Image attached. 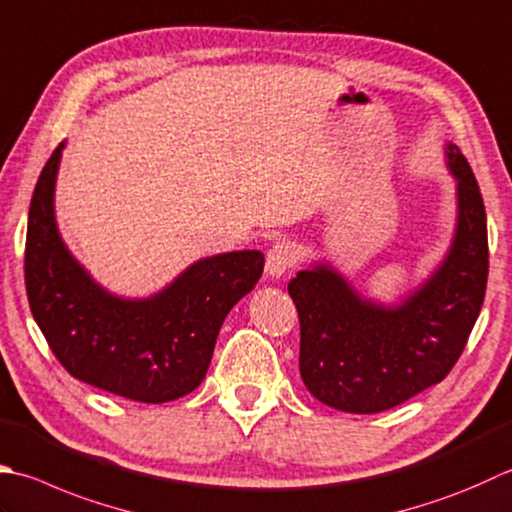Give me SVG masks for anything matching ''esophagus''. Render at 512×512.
<instances>
[{
    "label": "esophagus",
    "mask_w": 512,
    "mask_h": 512,
    "mask_svg": "<svg viewBox=\"0 0 512 512\" xmlns=\"http://www.w3.org/2000/svg\"><path fill=\"white\" fill-rule=\"evenodd\" d=\"M297 246L290 239H277L266 253V273L270 277H282L297 262Z\"/></svg>",
    "instance_id": "34e87169"
}]
</instances>
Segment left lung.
Instances as JSON below:
<instances>
[{"instance_id": "left-lung-1", "label": "left lung", "mask_w": 512, "mask_h": 512, "mask_svg": "<svg viewBox=\"0 0 512 512\" xmlns=\"http://www.w3.org/2000/svg\"><path fill=\"white\" fill-rule=\"evenodd\" d=\"M448 166L459 199L455 242L404 304H370L328 266L290 279L302 330L299 373L326 406L382 413L442 382L464 353L486 295L488 233L475 173L455 144Z\"/></svg>"}]
</instances>
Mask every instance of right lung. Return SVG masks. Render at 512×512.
<instances>
[{
  "instance_id": "1",
  "label": "right lung",
  "mask_w": 512,
  "mask_h": 512,
  "mask_svg": "<svg viewBox=\"0 0 512 512\" xmlns=\"http://www.w3.org/2000/svg\"><path fill=\"white\" fill-rule=\"evenodd\" d=\"M59 144L37 179L26 230V295L37 326L79 382L146 404L195 390L226 315L264 273L259 250L202 259L162 293L108 295L66 250L53 213Z\"/></svg>"
}]
</instances>
